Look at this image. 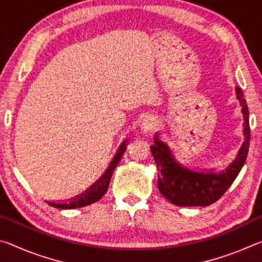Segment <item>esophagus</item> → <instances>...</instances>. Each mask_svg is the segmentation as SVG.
Segmentation results:
<instances>
[{"label": "esophagus", "mask_w": 262, "mask_h": 262, "mask_svg": "<svg viewBox=\"0 0 262 262\" xmlns=\"http://www.w3.org/2000/svg\"><path fill=\"white\" fill-rule=\"evenodd\" d=\"M154 127H155V118L149 117L148 115V117L143 118V120H142L140 125V130L143 133H147L149 130H151Z\"/></svg>", "instance_id": "1"}]
</instances>
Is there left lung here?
I'll return each instance as SVG.
<instances>
[{
	"instance_id": "left-lung-1",
	"label": "left lung",
	"mask_w": 262,
	"mask_h": 262,
	"mask_svg": "<svg viewBox=\"0 0 262 262\" xmlns=\"http://www.w3.org/2000/svg\"><path fill=\"white\" fill-rule=\"evenodd\" d=\"M236 96L244 117V142L234 161L224 171L192 170L177 161L166 142L154 135L151 149L158 173V188L164 198L179 207H206L216 202L237 178L246 161L250 147L248 108L242 89L236 88Z\"/></svg>"
}]
</instances>
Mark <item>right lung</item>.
<instances>
[{"label":"right lung","instance_id":"right-lung-1","mask_svg":"<svg viewBox=\"0 0 262 262\" xmlns=\"http://www.w3.org/2000/svg\"><path fill=\"white\" fill-rule=\"evenodd\" d=\"M127 141L125 140L121 143L120 148L118 149L117 154L113 157L112 162L110 163L107 170L105 171V173L100 177V178L96 181L95 184H92L90 187H89L85 192L76 195L75 198H72L68 201H61V202H54V201H46L48 205L55 208H59V209H74V208H81L91 205V203H95L101 198L104 196V194L107 192L111 177L113 174L114 168L117 167L119 162L121 161L122 155L125 154L126 148H127Z\"/></svg>","mask_w":262,"mask_h":262}]
</instances>
